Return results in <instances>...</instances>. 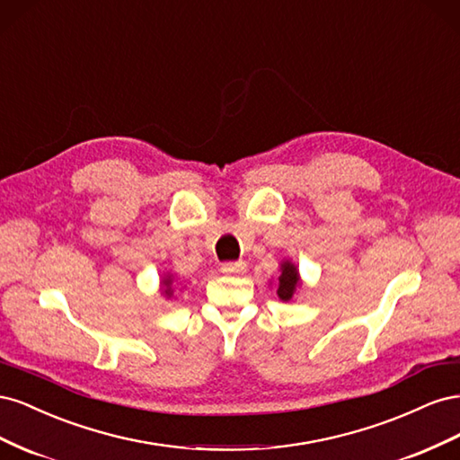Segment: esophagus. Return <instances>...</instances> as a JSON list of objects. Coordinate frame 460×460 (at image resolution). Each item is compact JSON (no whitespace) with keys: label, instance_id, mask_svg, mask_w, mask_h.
<instances>
[{"label":"esophagus","instance_id":"34e87169","mask_svg":"<svg viewBox=\"0 0 460 460\" xmlns=\"http://www.w3.org/2000/svg\"><path fill=\"white\" fill-rule=\"evenodd\" d=\"M245 262L243 261H235V262H225L220 267V270L222 272H226V274H243L245 272Z\"/></svg>","mask_w":460,"mask_h":460}]
</instances>
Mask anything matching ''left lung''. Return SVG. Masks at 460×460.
<instances>
[{"mask_svg": "<svg viewBox=\"0 0 460 460\" xmlns=\"http://www.w3.org/2000/svg\"><path fill=\"white\" fill-rule=\"evenodd\" d=\"M299 284H301V280H299L297 267L291 261H284L280 264V276H278V289H276L278 297H280L282 301H289L291 297H294Z\"/></svg>", "mask_w": 460, "mask_h": 460, "instance_id": "8db88e82", "label": "left lung"}]
</instances>
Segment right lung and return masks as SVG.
<instances>
[{"mask_svg": "<svg viewBox=\"0 0 460 460\" xmlns=\"http://www.w3.org/2000/svg\"><path fill=\"white\" fill-rule=\"evenodd\" d=\"M163 294H164L166 297L172 296V276H171V274H166V276L163 278Z\"/></svg>", "mask_w": 460, "mask_h": 460, "instance_id": "1", "label": "right lung"}]
</instances>
